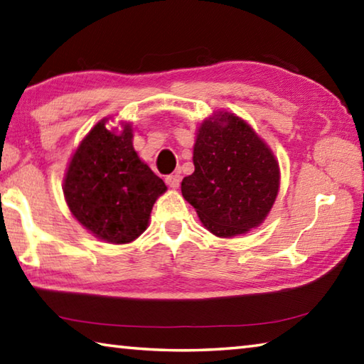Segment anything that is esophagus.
Listing matches in <instances>:
<instances>
[{"instance_id": "obj_1", "label": "esophagus", "mask_w": 364, "mask_h": 364, "mask_svg": "<svg viewBox=\"0 0 364 364\" xmlns=\"http://www.w3.org/2000/svg\"><path fill=\"white\" fill-rule=\"evenodd\" d=\"M165 183H167L171 189H176L178 186H180V183H181V176L178 175V173H171V175H168L167 178H165Z\"/></svg>"}]
</instances>
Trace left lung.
I'll return each mask as SVG.
<instances>
[{"label": "left lung", "mask_w": 364, "mask_h": 364, "mask_svg": "<svg viewBox=\"0 0 364 364\" xmlns=\"http://www.w3.org/2000/svg\"><path fill=\"white\" fill-rule=\"evenodd\" d=\"M193 162L181 193L211 234L230 239L266 220L279 194V162L243 119L223 111L205 119Z\"/></svg>", "instance_id": "left-lung-1"}]
</instances>
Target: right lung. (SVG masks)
I'll return each mask as SVG.
<instances>
[{"mask_svg": "<svg viewBox=\"0 0 364 364\" xmlns=\"http://www.w3.org/2000/svg\"><path fill=\"white\" fill-rule=\"evenodd\" d=\"M98 122L71 156L65 200L82 226L114 245L134 242L148 228L157 197L167 191L134 149L130 124L121 132Z\"/></svg>", "mask_w": 364, "mask_h": 364, "instance_id": "1", "label": "right lung"}]
</instances>
